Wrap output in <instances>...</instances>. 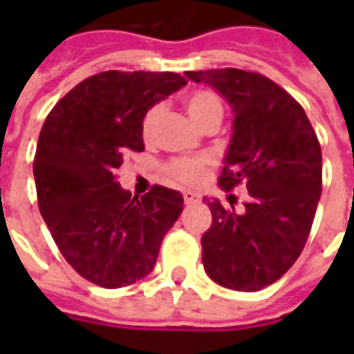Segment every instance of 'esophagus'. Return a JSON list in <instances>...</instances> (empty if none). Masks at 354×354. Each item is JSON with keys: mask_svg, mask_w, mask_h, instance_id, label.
I'll use <instances>...</instances> for the list:
<instances>
[{"mask_svg": "<svg viewBox=\"0 0 354 354\" xmlns=\"http://www.w3.org/2000/svg\"><path fill=\"white\" fill-rule=\"evenodd\" d=\"M183 202H185L187 205L198 204L200 196L196 193H193V191H183Z\"/></svg>", "mask_w": 354, "mask_h": 354, "instance_id": "esophagus-1", "label": "esophagus"}]
</instances>
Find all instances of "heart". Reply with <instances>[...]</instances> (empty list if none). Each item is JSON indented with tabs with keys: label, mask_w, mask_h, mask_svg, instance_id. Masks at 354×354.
I'll return each instance as SVG.
<instances>
[{
	"label": "heart",
	"mask_w": 354,
	"mask_h": 354,
	"mask_svg": "<svg viewBox=\"0 0 354 354\" xmlns=\"http://www.w3.org/2000/svg\"><path fill=\"white\" fill-rule=\"evenodd\" d=\"M183 104L187 108L189 115L202 130L209 127H218L224 118V104L222 99L211 90H194L185 95ZM161 108L160 104L150 106L141 119V138L150 143L154 139L156 122L160 119ZM209 165V158L198 156V158H172L165 163V174L172 182L182 183V185H194L198 183L205 174V167Z\"/></svg>",
	"instance_id": "obj_1"
}]
</instances>
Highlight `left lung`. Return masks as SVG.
<instances>
[{
  "label": "left lung",
  "mask_w": 354,
  "mask_h": 354,
  "mask_svg": "<svg viewBox=\"0 0 354 354\" xmlns=\"http://www.w3.org/2000/svg\"><path fill=\"white\" fill-rule=\"evenodd\" d=\"M185 75L213 86L233 106L218 182L226 193L248 189L242 213L205 198L213 222L202 236V263L218 285L261 290L305 248L322 196V147L301 104L268 77L235 68Z\"/></svg>",
  "instance_id": "1"
}]
</instances>
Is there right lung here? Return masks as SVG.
I'll return each mask as SVG.
<instances>
[{
	"label": "right lung",
	"instance_id": "1",
	"mask_svg": "<svg viewBox=\"0 0 354 354\" xmlns=\"http://www.w3.org/2000/svg\"><path fill=\"white\" fill-rule=\"evenodd\" d=\"M185 84L169 71H102L68 91L41 127L32 163L38 207L64 259L93 285L147 277L182 213L178 191L152 185L138 198L122 191L115 169L145 150V112Z\"/></svg>",
	"mask_w": 354,
	"mask_h": 354
}]
</instances>
